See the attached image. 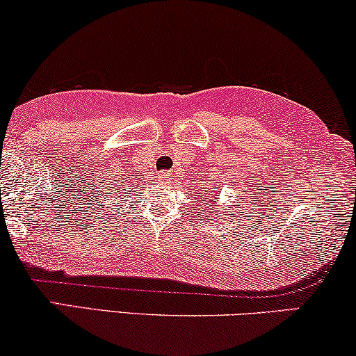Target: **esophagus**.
<instances>
[{"label":"esophagus","mask_w":356,"mask_h":356,"mask_svg":"<svg viewBox=\"0 0 356 356\" xmlns=\"http://www.w3.org/2000/svg\"><path fill=\"white\" fill-rule=\"evenodd\" d=\"M170 178H172V175L167 173V172H163V173L159 175V181H162V183L170 181Z\"/></svg>","instance_id":"34e87169"}]
</instances>
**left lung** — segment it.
<instances>
[{"label": "left lung", "mask_w": 356, "mask_h": 356, "mask_svg": "<svg viewBox=\"0 0 356 356\" xmlns=\"http://www.w3.org/2000/svg\"><path fill=\"white\" fill-rule=\"evenodd\" d=\"M213 202H216V199H213Z\"/></svg>", "instance_id": "left-lung-1"}]
</instances>
